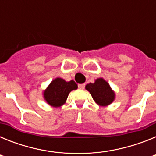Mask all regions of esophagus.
I'll return each mask as SVG.
<instances>
[{
    "mask_svg": "<svg viewBox=\"0 0 156 156\" xmlns=\"http://www.w3.org/2000/svg\"><path fill=\"white\" fill-rule=\"evenodd\" d=\"M78 87H79L80 89H81V90H83V89H84L85 84H84V83H81V84L78 85Z\"/></svg>",
    "mask_w": 156,
    "mask_h": 156,
    "instance_id": "34e87169",
    "label": "esophagus"
}]
</instances>
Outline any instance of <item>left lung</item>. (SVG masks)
<instances>
[{"label": "left lung", "instance_id": "8db88e82", "mask_svg": "<svg viewBox=\"0 0 156 156\" xmlns=\"http://www.w3.org/2000/svg\"><path fill=\"white\" fill-rule=\"evenodd\" d=\"M85 89L90 92L96 104L100 106L109 105L115 98V93L105 80L100 77L94 83H90L85 86Z\"/></svg>", "mask_w": 156, "mask_h": 156}]
</instances>
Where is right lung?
I'll use <instances>...</instances> for the list:
<instances>
[{
	"label": "right lung",
	"instance_id": "add662e5",
	"mask_svg": "<svg viewBox=\"0 0 156 156\" xmlns=\"http://www.w3.org/2000/svg\"><path fill=\"white\" fill-rule=\"evenodd\" d=\"M77 88L78 86L74 80L67 82L62 78L57 77L43 91V97L49 105L58 108L66 103L69 94Z\"/></svg>",
	"mask_w": 156,
	"mask_h": 156
}]
</instances>
